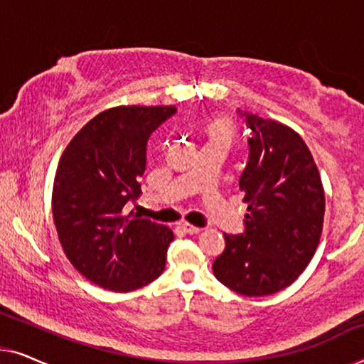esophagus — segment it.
<instances>
[{
    "mask_svg": "<svg viewBox=\"0 0 364 364\" xmlns=\"http://www.w3.org/2000/svg\"><path fill=\"white\" fill-rule=\"evenodd\" d=\"M181 228L183 232H187V233H191V235H193V233H198L202 230L200 227H196V225H192V223H188V222H181Z\"/></svg>",
    "mask_w": 364,
    "mask_h": 364,
    "instance_id": "34e87169",
    "label": "esophagus"
}]
</instances>
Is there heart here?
Returning <instances> with one entry per match:
<instances>
[{
  "instance_id": "obj_1",
  "label": "heart",
  "mask_w": 364,
  "mask_h": 364,
  "mask_svg": "<svg viewBox=\"0 0 364 364\" xmlns=\"http://www.w3.org/2000/svg\"><path fill=\"white\" fill-rule=\"evenodd\" d=\"M203 132L207 136V144H222L228 147L235 137V124L228 117H213L205 124Z\"/></svg>"
}]
</instances>
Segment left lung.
<instances>
[{
    "instance_id": "obj_1",
    "label": "left lung",
    "mask_w": 364,
    "mask_h": 364,
    "mask_svg": "<svg viewBox=\"0 0 364 364\" xmlns=\"http://www.w3.org/2000/svg\"><path fill=\"white\" fill-rule=\"evenodd\" d=\"M250 156L240 177L245 233L225 237L213 275L245 296L290 287L315 255L323 232L325 191L310 149L285 124L245 114Z\"/></svg>"
}]
</instances>
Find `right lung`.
<instances>
[{
	"label": "right lung",
	"mask_w": 364,
	"mask_h": 364,
	"mask_svg": "<svg viewBox=\"0 0 364 364\" xmlns=\"http://www.w3.org/2000/svg\"><path fill=\"white\" fill-rule=\"evenodd\" d=\"M176 106H117L91 119L59 159L53 218L73 267L97 287L132 291L161 277L173 232L124 212L141 196L151 134Z\"/></svg>",
	"instance_id": "right-lung-1"
}]
</instances>
